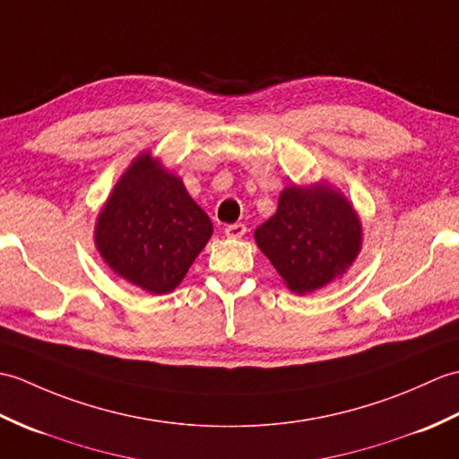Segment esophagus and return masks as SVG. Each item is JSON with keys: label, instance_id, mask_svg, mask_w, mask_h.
<instances>
[{"label": "esophagus", "instance_id": "34e87169", "mask_svg": "<svg viewBox=\"0 0 459 459\" xmlns=\"http://www.w3.org/2000/svg\"><path fill=\"white\" fill-rule=\"evenodd\" d=\"M247 228L243 226V223H230V226H226V230H223V233H226L228 238H233V239H239L246 236Z\"/></svg>", "mask_w": 459, "mask_h": 459}]
</instances>
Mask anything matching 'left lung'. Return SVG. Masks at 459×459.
Instances as JSON below:
<instances>
[{"instance_id":"left-lung-1","label":"left lung","mask_w":459,"mask_h":459,"mask_svg":"<svg viewBox=\"0 0 459 459\" xmlns=\"http://www.w3.org/2000/svg\"><path fill=\"white\" fill-rule=\"evenodd\" d=\"M259 249L297 294L314 292L351 267L361 249V221L328 182L287 186L279 208L255 230Z\"/></svg>"}]
</instances>
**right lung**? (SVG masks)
<instances>
[{
  "label": "right lung",
  "instance_id": "right-lung-1",
  "mask_svg": "<svg viewBox=\"0 0 459 459\" xmlns=\"http://www.w3.org/2000/svg\"><path fill=\"white\" fill-rule=\"evenodd\" d=\"M208 213L178 177L141 152L96 221V247L121 279L151 294L175 290L212 236Z\"/></svg>",
  "mask_w": 459,
  "mask_h": 459
}]
</instances>
